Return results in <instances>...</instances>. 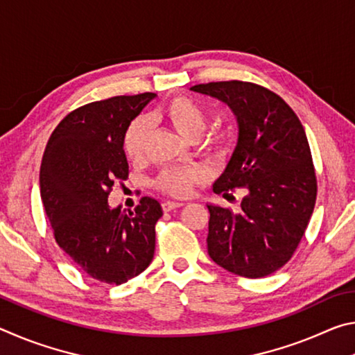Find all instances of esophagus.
<instances>
[{
	"label": "esophagus",
	"instance_id": "1",
	"mask_svg": "<svg viewBox=\"0 0 355 355\" xmlns=\"http://www.w3.org/2000/svg\"><path fill=\"white\" fill-rule=\"evenodd\" d=\"M180 207H182V203H178V202H171V200H167V202H164V203H163V209H164V211H172V209L180 208Z\"/></svg>",
	"mask_w": 355,
	"mask_h": 355
}]
</instances>
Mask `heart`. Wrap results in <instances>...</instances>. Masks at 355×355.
<instances>
[{"instance_id": "obj_1", "label": "heart", "mask_w": 355, "mask_h": 355, "mask_svg": "<svg viewBox=\"0 0 355 355\" xmlns=\"http://www.w3.org/2000/svg\"><path fill=\"white\" fill-rule=\"evenodd\" d=\"M159 119L164 120L177 131L180 136L191 139L199 137L207 127V114L199 103L188 97L172 98L169 103L163 106L159 111ZM148 137V123L144 119H136L130 123L123 136V152L130 161H141L146 153V144ZM216 150H224V142L216 141ZM200 172L194 167H173L164 171L156 180V186L161 191L172 196H188L192 188V183L199 182Z\"/></svg>"}]
</instances>
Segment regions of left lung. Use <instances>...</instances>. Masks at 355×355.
Segmentation results:
<instances>
[{"mask_svg": "<svg viewBox=\"0 0 355 355\" xmlns=\"http://www.w3.org/2000/svg\"><path fill=\"white\" fill-rule=\"evenodd\" d=\"M191 91L230 107L238 142L213 191L243 188L238 213L207 203L208 255L241 277L280 269L302 239L316 202V175L305 130L277 94L254 83L197 84Z\"/></svg>", "mask_w": 355, "mask_h": 355, "instance_id": "left-lung-1", "label": "left lung"}]
</instances>
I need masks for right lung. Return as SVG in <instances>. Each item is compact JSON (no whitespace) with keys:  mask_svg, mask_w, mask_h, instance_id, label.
Listing matches in <instances>:
<instances>
[{"mask_svg":"<svg viewBox=\"0 0 355 355\" xmlns=\"http://www.w3.org/2000/svg\"><path fill=\"white\" fill-rule=\"evenodd\" d=\"M156 97L120 95L78 107L46 144L40 197L56 243L92 279L125 284L153 260L159 202L142 197L135 211L111 208L114 183L128 178L123 136Z\"/></svg>","mask_w":355,"mask_h":355,"instance_id":"1","label":"right lung"}]
</instances>
